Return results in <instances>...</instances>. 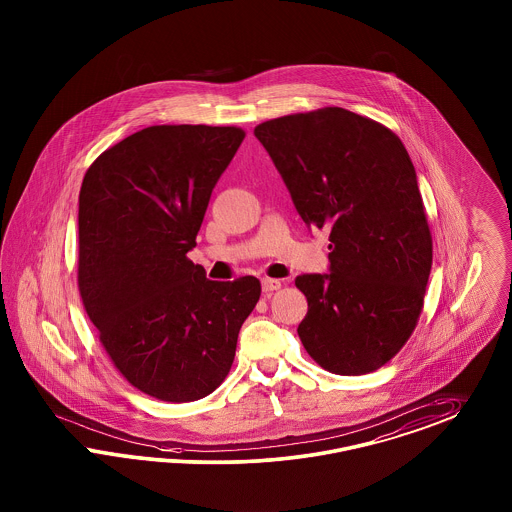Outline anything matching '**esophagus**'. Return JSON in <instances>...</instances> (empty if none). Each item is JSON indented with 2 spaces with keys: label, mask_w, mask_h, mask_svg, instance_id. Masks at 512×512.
<instances>
[{
  "label": "esophagus",
  "mask_w": 512,
  "mask_h": 512,
  "mask_svg": "<svg viewBox=\"0 0 512 512\" xmlns=\"http://www.w3.org/2000/svg\"><path fill=\"white\" fill-rule=\"evenodd\" d=\"M261 285H263V291H265V293H272V291H278V289L282 287V282H280V280H274V278H263Z\"/></svg>",
  "instance_id": "esophagus-1"
}]
</instances>
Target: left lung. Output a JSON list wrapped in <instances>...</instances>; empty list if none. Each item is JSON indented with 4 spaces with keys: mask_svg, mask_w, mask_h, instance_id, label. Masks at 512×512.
<instances>
[{
    "mask_svg": "<svg viewBox=\"0 0 512 512\" xmlns=\"http://www.w3.org/2000/svg\"><path fill=\"white\" fill-rule=\"evenodd\" d=\"M308 229H329V274H302L297 333L325 371H376L423 308L433 240L414 164L384 124L342 107L255 126Z\"/></svg>",
    "mask_w": 512,
    "mask_h": 512,
    "instance_id": "8db88e82",
    "label": "left lung"
}]
</instances>
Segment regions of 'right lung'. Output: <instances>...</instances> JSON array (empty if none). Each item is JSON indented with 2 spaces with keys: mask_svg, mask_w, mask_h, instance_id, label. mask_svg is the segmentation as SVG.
I'll return each instance as SVG.
<instances>
[{
  "mask_svg": "<svg viewBox=\"0 0 512 512\" xmlns=\"http://www.w3.org/2000/svg\"><path fill=\"white\" fill-rule=\"evenodd\" d=\"M246 132L160 124L109 147L79 193V293L113 365L143 393L189 403L227 378L261 297L187 259L217 179Z\"/></svg>",
  "mask_w": 512,
  "mask_h": 512,
  "instance_id": "right-lung-1",
  "label": "right lung"
}]
</instances>
